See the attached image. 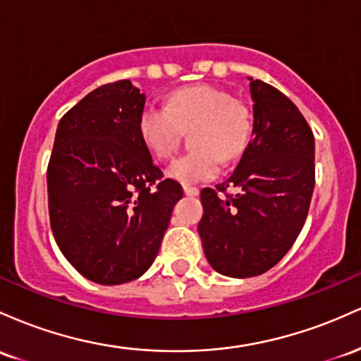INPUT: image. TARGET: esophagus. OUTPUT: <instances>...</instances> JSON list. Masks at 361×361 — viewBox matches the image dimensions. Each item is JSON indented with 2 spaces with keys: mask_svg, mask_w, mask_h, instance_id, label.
<instances>
[{
  "mask_svg": "<svg viewBox=\"0 0 361 361\" xmlns=\"http://www.w3.org/2000/svg\"><path fill=\"white\" fill-rule=\"evenodd\" d=\"M184 194L185 196H197V194H200V189L192 188V185H184Z\"/></svg>",
  "mask_w": 361,
  "mask_h": 361,
  "instance_id": "obj_1",
  "label": "esophagus"
}]
</instances>
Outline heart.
I'll return each instance as SVG.
<instances>
[{"instance_id": "b5f03b06", "label": "heart", "mask_w": 361, "mask_h": 361, "mask_svg": "<svg viewBox=\"0 0 361 361\" xmlns=\"http://www.w3.org/2000/svg\"><path fill=\"white\" fill-rule=\"evenodd\" d=\"M192 149L167 167V176L180 184L209 180L220 172L221 160H235L252 135V114L232 93L213 85H191L169 97V107L148 104L137 129L157 159L172 157L182 131H191Z\"/></svg>"}]
</instances>
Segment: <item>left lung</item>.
Here are the masks:
<instances>
[{
	"label": "left lung",
	"mask_w": 361,
	"mask_h": 361,
	"mask_svg": "<svg viewBox=\"0 0 361 361\" xmlns=\"http://www.w3.org/2000/svg\"><path fill=\"white\" fill-rule=\"evenodd\" d=\"M247 80L252 137L228 179L201 191L197 225L208 262L230 278L257 276L281 261L302 232L315 185V143L305 117L278 88ZM228 188L235 194L226 195Z\"/></svg>",
	"instance_id": "obj_1"
}]
</instances>
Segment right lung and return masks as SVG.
I'll list each match as a JSON object with an SVG mask.
<instances>
[{"label":"right lung","instance_id":"right-lung-1","mask_svg":"<svg viewBox=\"0 0 361 361\" xmlns=\"http://www.w3.org/2000/svg\"><path fill=\"white\" fill-rule=\"evenodd\" d=\"M145 102L129 80L102 85L56 129L47 167L51 228L73 268L99 285L147 273L182 197L140 136Z\"/></svg>","mask_w":361,"mask_h":361}]
</instances>
